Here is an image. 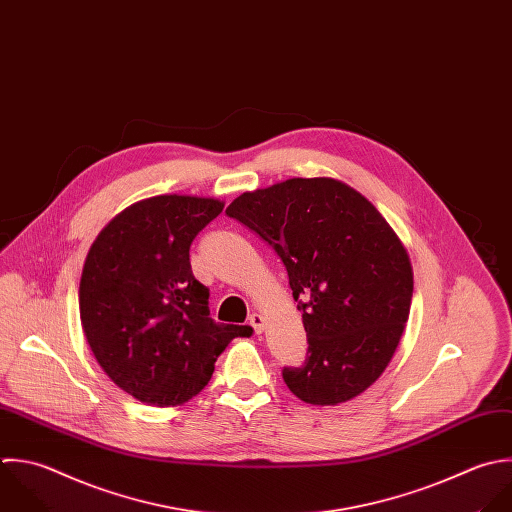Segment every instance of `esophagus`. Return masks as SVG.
Returning <instances> with one entry per match:
<instances>
[{
	"label": "esophagus",
	"instance_id": "obj_1",
	"mask_svg": "<svg viewBox=\"0 0 512 512\" xmlns=\"http://www.w3.org/2000/svg\"><path fill=\"white\" fill-rule=\"evenodd\" d=\"M249 325H251L253 331L259 335V333L265 331V317H263L261 313H253V315L249 317Z\"/></svg>",
	"mask_w": 512,
	"mask_h": 512
}]
</instances>
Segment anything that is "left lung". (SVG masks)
Returning <instances> with one entry per match:
<instances>
[{
  "label": "left lung",
  "instance_id": "1",
  "mask_svg": "<svg viewBox=\"0 0 512 512\" xmlns=\"http://www.w3.org/2000/svg\"><path fill=\"white\" fill-rule=\"evenodd\" d=\"M281 257L303 311L307 359L285 367L289 391L339 405L391 363L413 299V267L377 207L333 177H293L239 195L225 211Z\"/></svg>",
  "mask_w": 512,
  "mask_h": 512
}]
</instances>
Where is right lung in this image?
Masks as SVG:
<instances>
[{"label":"right lung","mask_w":512,"mask_h":512,"mask_svg":"<svg viewBox=\"0 0 512 512\" xmlns=\"http://www.w3.org/2000/svg\"><path fill=\"white\" fill-rule=\"evenodd\" d=\"M225 203L155 195L117 213L85 257L79 317L93 357L125 393L177 407L209 383L217 357L251 327L209 317V289L191 271L189 247Z\"/></svg>","instance_id":"add662e5"}]
</instances>
